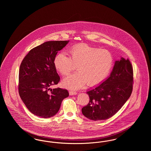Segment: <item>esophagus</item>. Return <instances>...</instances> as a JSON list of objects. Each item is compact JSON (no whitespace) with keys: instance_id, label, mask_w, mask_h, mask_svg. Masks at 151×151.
Listing matches in <instances>:
<instances>
[{"instance_id":"esophagus-1","label":"esophagus","mask_w":151,"mask_h":151,"mask_svg":"<svg viewBox=\"0 0 151 151\" xmlns=\"http://www.w3.org/2000/svg\"><path fill=\"white\" fill-rule=\"evenodd\" d=\"M69 92H70V94L71 95V96L76 95V94H78V93H77L76 91H70Z\"/></svg>"}]
</instances>
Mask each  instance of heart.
Returning <instances> with one entry per match:
<instances>
[{"mask_svg": "<svg viewBox=\"0 0 151 151\" xmlns=\"http://www.w3.org/2000/svg\"><path fill=\"white\" fill-rule=\"evenodd\" d=\"M70 58L60 52L55 55L54 65L58 71L68 75L76 65L78 71L63 80L64 86L77 89L84 84L89 86L99 84L110 71L114 58L106 50L86 45H78L68 50Z\"/></svg>", "mask_w": 151, "mask_h": 151, "instance_id": "heart-1", "label": "heart"}]
</instances>
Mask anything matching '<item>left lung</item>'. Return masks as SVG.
I'll use <instances>...</instances> for the list:
<instances>
[{
    "instance_id": "1",
    "label": "left lung",
    "mask_w": 151,
    "mask_h": 151,
    "mask_svg": "<svg viewBox=\"0 0 151 151\" xmlns=\"http://www.w3.org/2000/svg\"><path fill=\"white\" fill-rule=\"evenodd\" d=\"M133 85V70L129 60L122 57L116 60L110 76L86 93L89 102L82 108V113L93 121L110 118L129 99Z\"/></svg>"
}]
</instances>
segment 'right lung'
<instances>
[{"instance_id":"obj_1","label":"right lung","mask_w":151,"mask_h":151,"mask_svg":"<svg viewBox=\"0 0 151 151\" xmlns=\"http://www.w3.org/2000/svg\"><path fill=\"white\" fill-rule=\"evenodd\" d=\"M68 42H45L32 49L22 61L19 93L27 109L38 116L46 118L55 115L63 100L69 96L66 89L51 88L60 81L54 65V58Z\"/></svg>"}]
</instances>
